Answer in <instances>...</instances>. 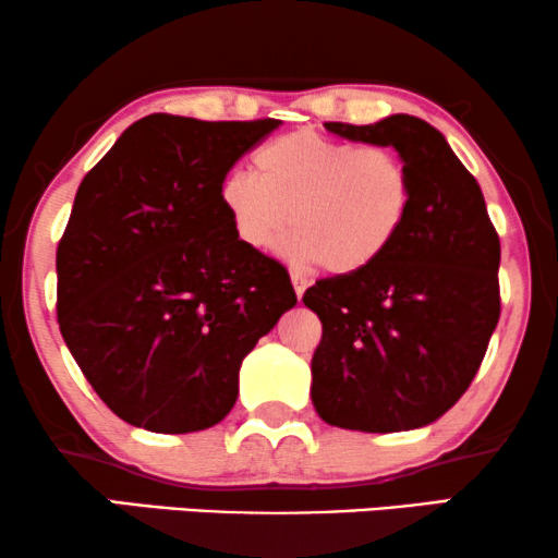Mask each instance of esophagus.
<instances>
[{
    "label": "esophagus",
    "mask_w": 558,
    "mask_h": 558,
    "mask_svg": "<svg viewBox=\"0 0 558 558\" xmlns=\"http://www.w3.org/2000/svg\"><path fill=\"white\" fill-rule=\"evenodd\" d=\"M292 287H294V294H296V300L302 302V296H304V289L310 287V281L302 277V274H296V271H292Z\"/></svg>",
    "instance_id": "obj_1"
}]
</instances>
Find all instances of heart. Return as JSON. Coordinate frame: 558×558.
<instances>
[{"label": "heart", "instance_id": "b5f03b06", "mask_svg": "<svg viewBox=\"0 0 558 558\" xmlns=\"http://www.w3.org/2000/svg\"><path fill=\"white\" fill-rule=\"evenodd\" d=\"M254 172H231L220 185L239 241L271 251L292 226L287 256L335 277L378 264L414 205V178L399 151L357 147L312 129L264 144Z\"/></svg>", "mask_w": 558, "mask_h": 558}]
</instances>
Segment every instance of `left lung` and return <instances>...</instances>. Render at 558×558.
Listing matches in <instances>:
<instances>
[{
    "instance_id": "left-lung-1",
    "label": "left lung",
    "mask_w": 558,
    "mask_h": 558,
    "mask_svg": "<svg viewBox=\"0 0 558 558\" xmlns=\"http://www.w3.org/2000/svg\"><path fill=\"white\" fill-rule=\"evenodd\" d=\"M325 129L399 151L414 178V205L378 264L304 292L323 323L312 403L340 429H418L460 401L483 363L500 317V239L477 180L424 119L393 113Z\"/></svg>"
}]
</instances>
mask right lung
Returning <instances> with one entry per match:
<instances>
[{"instance_id":"right-lung-1","label":"right lung","mask_w":558,"mask_h":558,"mask_svg":"<svg viewBox=\"0 0 558 558\" xmlns=\"http://www.w3.org/2000/svg\"><path fill=\"white\" fill-rule=\"evenodd\" d=\"M277 126L151 113L83 178L58 246V323L126 424L223 422L243 357L296 304L284 266L243 246L220 205L228 170Z\"/></svg>"}]
</instances>
